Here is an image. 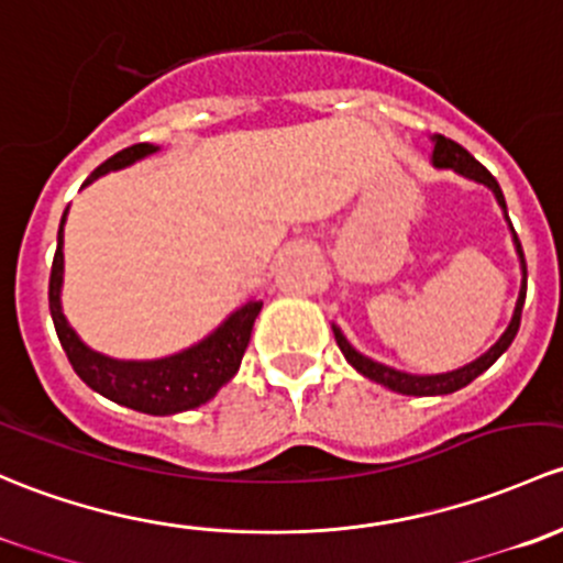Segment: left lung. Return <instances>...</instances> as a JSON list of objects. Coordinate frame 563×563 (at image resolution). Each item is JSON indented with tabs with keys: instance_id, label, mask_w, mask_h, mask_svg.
<instances>
[{
	"instance_id": "8db88e82",
	"label": "left lung",
	"mask_w": 563,
	"mask_h": 563,
	"mask_svg": "<svg viewBox=\"0 0 563 563\" xmlns=\"http://www.w3.org/2000/svg\"><path fill=\"white\" fill-rule=\"evenodd\" d=\"M431 143H433L431 165L439 167V170H453V173H457V176L468 178V181L488 187L490 192H494L498 206H501L504 219L509 222L507 202H504L501 187H498L496 178L490 176V173L485 170V167L479 165V162L474 159L466 148L457 146V143L450 141V137L431 135ZM509 233H512L515 252H518V260H520V276H523V279H520V292H518V300H515L512 320H509L507 328H504V333L498 335L496 344L490 346L488 352H483L477 361L466 363V366H461V368L444 371V374H407V371H398L393 366H385V363H376V361H371L368 355H363V352H357L355 346L350 344V339L341 333L339 324L330 322V328H333V335H335V344H339L341 355L346 357V363H350L357 374L366 376V379L376 382V385L387 387V390H393V393H401V396H448V393L461 390V387H466L468 382L477 379L483 371H488L498 361V357L507 352V346L512 344V339L518 335V328H520V311H523V300H526V257H523V249H520L518 233H515L512 222H509Z\"/></svg>"
}]
</instances>
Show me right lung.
I'll list each match as a JSON object with an SVG mask.
<instances>
[{
	"mask_svg": "<svg viewBox=\"0 0 563 563\" xmlns=\"http://www.w3.org/2000/svg\"><path fill=\"white\" fill-rule=\"evenodd\" d=\"M159 152L152 143H135L124 152L113 154L102 162L95 173L84 181L89 187L100 176L110 170H121L135 162L146 159ZM69 211V208H67ZM67 211L59 224V239H56L54 265H51L48 284V306L54 317L56 335L62 341V350L67 352L75 374L86 382L95 393L106 396L108 401L121 404L126 409L143 411V415H178V411L197 409L211 401L241 368V357L246 352L249 339H252L254 320H257L263 300H246L235 311H230L206 339L187 346L173 355L154 357V361H119V357L102 355L91 350L80 335L75 333L73 324L67 322L65 309H62V284H65V222Z\"/></svg>",
	"mask_w": 563,
	"mask_h": 563,
	"instance_id": "1",
	"label": "right lung"
}]
</instances>
